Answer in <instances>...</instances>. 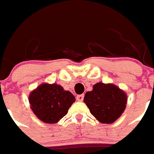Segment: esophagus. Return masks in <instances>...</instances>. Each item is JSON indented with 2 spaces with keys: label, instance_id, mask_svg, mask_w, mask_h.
Here are the masks:
<instances>
[{
  "label": "esophagus",
  "instance_id": "obj_1",
  "mask_svg": "<svg viewBox=\"0 0 154 154\" xmlns=\"http://www.w3.org/2000/svg\"><path fill=\"white\" fill-rule=\"evenodd\" d=\"M84 99V95H79L76 96V100L79 102H82Z\"/></svg>",
  "mask_w": 154,
  "mask_h": 154
}]
</instances>
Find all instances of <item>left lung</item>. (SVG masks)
<instances>
[{
  "mask_svg": "<svg viewBox=\"0 0 154 154\" xmlns=\"http://www.w3.org/2000/svg\"><path fill=\"white\" fill-rule=\"evenodd\" d=\"M127 98L123 91L112 84L102 82L93 85L84 97L89 111L100 123H112L122 115L126 108Z\"/></svg>",
  "mask_w": 154,
  "mask_h": 154,
  "instance_id": "8db88e82",
  "label": "left lung"
}]
</instances>
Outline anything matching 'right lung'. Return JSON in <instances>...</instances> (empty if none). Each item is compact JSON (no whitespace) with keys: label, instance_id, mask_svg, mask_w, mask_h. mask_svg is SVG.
Instances as JSON below:
<instances>
[{"label":"right lung","instance_id":"1","mask_svg":"<svg viewBox=\"0 0 154 154\" xmlns=\"http://www.w3.org/2000/svg\"><path fill=\"white\" fill-rule=\"evenodd\" d=\"M75 99L57 84L39 85L29 96L31 108L37 117L46 123H55L68 113Z\"/></svg>","mask_w":154,"mask_h":154}]
</instances>
